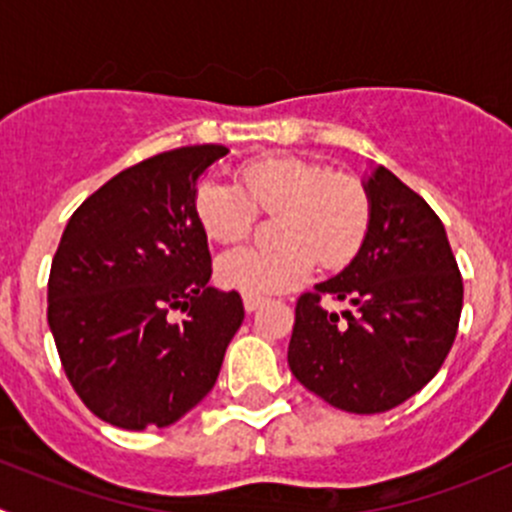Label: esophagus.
<instances>
[{
	"mask_svg": "<svg viewBox=\"0 0 512 512\" xmlns=\"http://www.w3.org/2000/svg\"><path fill=\"white\" fill-rule=\"evenodd\" d=\"M242 304H245L247 312H255V309H260L262 304H265V299H262V297H250V294H245Z\"/></svg>",
	"mask_w": 512,
	"mask_h": 512,
	"instance_id": "obj_1",
	"label": "esophagus"
}]
</instances>
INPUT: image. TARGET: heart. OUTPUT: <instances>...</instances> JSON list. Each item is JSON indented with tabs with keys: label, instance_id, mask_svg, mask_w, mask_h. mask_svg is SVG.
Returning <instances> with one entry per match:
<instances>
[{
	"label": "heart",
	"instance_id": "heart-1",
	"mask_svg": "<svg viewBox=\"0 0 512 512\" xmlns=\"http://www.w3.org/2000/svg\"><path fill=\"white\" fill-rule=\"evenodd\" d=\"M193 213L210 240L235 245L257 223L275 215L270 250H232L218 260L215 277L225 289L262 297L302 282L312 262L342 270L359 255L371 223L364 185L337 175L327 163L299 156H260L240 168V188L205 178L195 185Z\"/></svg>",
	"mask_w": 512,
	"mask_h": 512
}]
</instances>
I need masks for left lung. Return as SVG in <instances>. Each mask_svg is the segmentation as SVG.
I'll return each mask as SVG.
<instances>
[{
    "label": "left lung",
    "mask_w": 512,
    "mask_h": 512,
    "mask_svg": "<svg viewBox=\"0 0 512 512\" xmlns=\"http://www.w3.org/2000/svg\"><path fill=\"white\" fill-rule=\"evenodd\" d=\"M366 193L359 255L299 294L287 349L299 384L349 414H381L421 391L451 352L463 307L461 270L431 205L386 168ZM324 298L357 309L339 320Z\"/></svg>",
    "instance_id": "1"
}]
</instances>
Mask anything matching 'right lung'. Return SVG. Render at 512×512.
<instances>
[{"instance_id": "add662e5", "label": "right lung", "mask_w": 512, "mask_h": 512, "mask_svg": "<svg viewBox=\"0 0 512 512\" xmlns=\"http://www.w3.org/2000/svg\"><path fill=\"white\" fill-rule=\"evenodd\" d=\"M225 146L158 153L84 200L49 272V327L86 409L111 426H170L208 396L245 319L240 294L208 287L195 183ZM186 317L173 323L167 314Z\"/></svg>"}]
</instances>
